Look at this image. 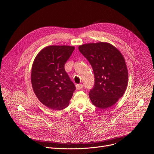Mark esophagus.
<instances>
[{"label":"esophagus","instance_id":"obj_1","mask_svg":"<svg viewBox=\"0 0 154 154\" xmlns=\"http://www.w3.org/2000/svg\"><path fill=\"white\" fill-rule=\"evenodd\" d=\"M83 85L82 84H77L76 85V89L77 90H81L82 88H83Z\"/></svg>","mask_w":154,"mask_h":154}]
</instances>
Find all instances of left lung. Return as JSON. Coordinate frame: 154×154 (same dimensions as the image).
Instances as JSON below:
<instances>
[{"label":"left lung","instance_id":"8db88e82","mask_svg":"<svg viewBox=\"0 0 154 154\" xmlns=\"http://www.w3.org/2000/svg\"><path fill=\"white\" fill-rule=\"evenodd\" d=\"M91 65L94 84L90 98L96 106L106 109L124 94L128 83V71L121 53L106 42L86 44L79 47Z\"/></svg>","mask_w":154,"mask_h":154}]
</instances>
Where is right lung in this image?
I'll list each match as a JSON object with an SVG mask.
<instances>
[{
	"instance_id": "1",
	"label": "right lung",
	"mask_w": 154,
	"mask_h": 154,
	"mask_svg": "<svg viewBox=\"0 0 154 154\" xmlns=\"http://www.w3.org/2000/svg\"><path fill=\"white\" fill-rule=\"evenodd\" d=\"M74 49L69 46H48L34 60L31 74L33 91L42 104L52 109L67 107L75 90L64 69V64Z\"/></svg>"
}]
</instances>
